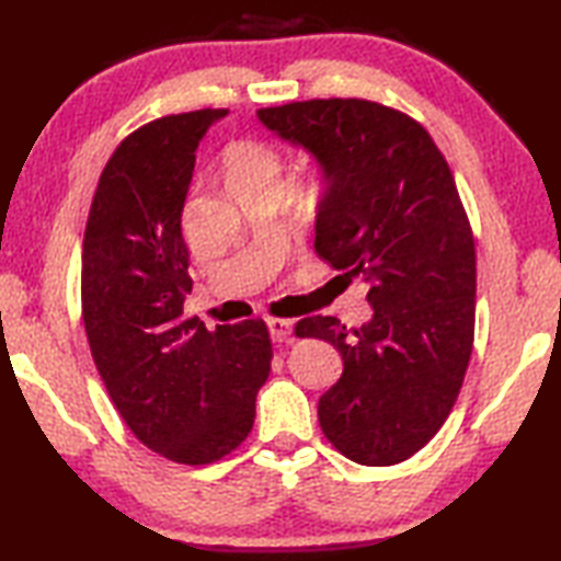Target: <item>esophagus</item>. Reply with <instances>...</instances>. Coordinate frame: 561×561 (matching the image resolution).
I'll return each instance as SVG.
<instances>
[{
  "label": "esophagus",
  "mask_w": 561,
  "mask_h": 561,
  "mask_svg": "<svg viewBox=\"0 0 561 561\" xmlns=\"http://www.w3.org/2000/svg\"><path fill=\"white\" fill-rule=\"evenodd\" d=\"M267 327H270V336L274 344H287V341L291 339V321L287 319H267Z\"/></svg>",
  "instance_id": "obj_1"
}]
</instances>
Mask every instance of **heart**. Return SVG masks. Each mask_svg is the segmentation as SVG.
<instances>
[{
    "label": "heart",
    "instance_id": "1",
    "mask_svg": "<svg viewBox=\"0 0 561 561\" xmlns=\"http://www.w3.org/2000/svg\"><path fill=\"white\" fill-rule=\"evenodd\" d=\"M227 185H254L277 183L282 185V158L277 150L257 140L237 144L225 156Z\"/></svg>",
    "mask_w": 561,
    "mask_h": 561
}]
</instances>
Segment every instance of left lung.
Segmentation results:
<instances>
[{"label":"left lung","instance_id":"8db88e82","mask_svg":"<svg viewBox=\"0 0 561 561\" xmlns=\"http://www.w3.org/2000/svg\"><path fill=\"white\" fill-rule=\"evenodd\" d=\"M257 118L314 158V250L364 279L374 307L358 329L297 324L344 358L319 398L321 431L354 462H403L450 415L472 354L474 242L450 168L421 123L374 101L287 103Z\"/></svg>","mask_w":561,"mask_h":561}]
</instances>
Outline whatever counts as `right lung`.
Segmentation results:
<instances>
[{"label":"right lung","instance_id":"obj_1","mask_svg":"<svg viewBox=\"0 0 561 561\" xmlns=\"http://www.w3.org/2000/svg\"><path fill=\"white\" fill-rule=\"evenodd\" d=\"M225 116L180 113L130 133L103 168L83 234V327L103 386L140 443L185 465L247 438L272 360L262 319L207 331L183 317V207L195 150Z\"/></svg>","mask_w":561,"mask_h":561}]
</instances>
